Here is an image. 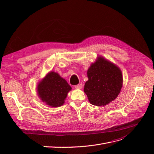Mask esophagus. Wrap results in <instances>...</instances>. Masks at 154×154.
I'll use <instances>...</instances> for the list:
<instances>
[{"instance_id":"34e87169","label":"esophagus","mask_w":154,"mask_h":154,"mask_svg":"<svg viewBox=\"0 0 154 154\" xmlns=\"http://www.w3.org/2000/svg\"><path fill=\"white\" fill-rule=\"evenodd\" d=\"M74 87L77 88V89H81V88H82V84H78V85H76L74 86Z\"/></svg>"}]
</instances>
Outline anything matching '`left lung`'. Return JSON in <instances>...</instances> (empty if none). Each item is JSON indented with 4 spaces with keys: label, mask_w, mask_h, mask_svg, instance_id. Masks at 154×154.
Segmentation results:
<instances>
[{
    "label": "left lung",
    "mask_w": 154,
    "mask_h": 154,
    "mask_svg": "<svg viewBox=\"0 0 154 154\" xmlns=\"http://www.w3.org/2000/svg\"><path fill=\"white\" fill-rule=\"evenodd\" d=\"M87 77L84 92L90 103L96 106H105L114 100L123 85L120 69L102 57L91 64Z\"/></svg>",
    "instance_id": "1"
}]
</instances>
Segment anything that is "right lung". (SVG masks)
Instances as JSON below:
<instances>
[{
	"instance_id": "right-lung-1",
	"label": "right lung",
	"mask_w": 154,
	"mask_h": 154,
	"mask_svg": "<svg viewBox=\"0 0 154 154\" xmlns=\"http://www.w3.org/2000/svg\"><path fill=\"white\" fill-rule=\"evenodd\" d=\"M71 88L65 79L57 72L51 71L38 83L37 92L43 102L51 106L58 107L64 103Z\"/></svg>"
}]
</instances>
